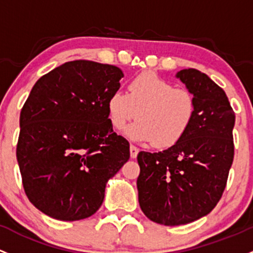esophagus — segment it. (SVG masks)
Segmentation results:
<instances>
[{
    "mask_svg": "<svg viewBox=\"0 0 253 253\" xmlns=\"http://www.w3.org/2000/svg\"><path fill=\"white\" fill-rule=\"evenodd\" d=\"M138 151H139V150H138V148L134 147V145H131V147H129V153H131V158L132 159L137 158Z\"/></svg>",
    "mask_w": 253,
    "mask_h": 253,
    "instance_id": "1",
    "label": "esophagus"
}]
</instances>
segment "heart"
<instances>
[{"instance_id": "obj_1", "label": "heart", "mask_w": 253, "mask_h": 253, "mask_svg": "<svg viewBox=\"0 0 253 253\" xmlns=\"http://www.w3.org/2000/svg\"><path fill=\"white\" fill-rule=\"evenodd\" d=\"M108 116L114 128L126 131L129 139L154 143L158 148L177 144L195 119L196 102L189 91L175 88L155 73H143L129 82L128 93L116 89L109 95Z\"/></svg>"}]
</instances>
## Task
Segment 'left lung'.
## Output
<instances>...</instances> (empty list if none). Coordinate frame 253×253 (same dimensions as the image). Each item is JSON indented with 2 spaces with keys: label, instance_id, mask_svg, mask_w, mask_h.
<instances>
[{
  "label": "left lung",
  "instance_id": "obj_1",
  "mask_svg": "<svg viewBox=\"0 0 253 253\" xmlns=\"http://www.w3.org/2000/svg\"><path fill=\"white\" fill-rule=\"evenodd\" d=\"M194 95L196 114L187 134L166 150L140 151L138 201L149 219L188 224L209 214L219 201L234 159L235 115L225 92L206 74H175Z\"/></svg>",
  "mask_w": 253,
  "mask_h": 253
}]
</instances>
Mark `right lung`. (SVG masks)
<instances>
[{
  "label": "right lung",
  "mask_w": 253,
  "mask_h": 253,
  "mask_svg": "<svg viewBox=\"0 0 253 253\" xmlns=\"http://www.w3.org/2000/svg\"><path fill=\"white\" fill-rule=\"evenodd\" d=\"M122 78L115 65L74 60L34 84L20 113L17 160L26 196L47 216L91 217L128 161L129 143L114 132L106 108Z\"/></svg>",
  "instance_id": "1"
}]
</instances>
